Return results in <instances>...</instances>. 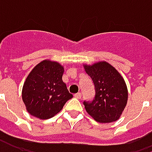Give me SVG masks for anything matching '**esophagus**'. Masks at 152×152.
<instances>
[{"label":"esophagus","instance_id":"1","mask_svg":"<svg viewBox=\"0 0 152 152\" xmlns=\"http://www.w3.org/2000/svg\"><path fill=\"white\" fill-rule=\"evenodd\" d=\"M76 99H80L81 98H82V94L80 93V92H78V93H76V94H75V96H74Z\"/></svg>","mask_w":152,"mask_h":152}]
</instances>
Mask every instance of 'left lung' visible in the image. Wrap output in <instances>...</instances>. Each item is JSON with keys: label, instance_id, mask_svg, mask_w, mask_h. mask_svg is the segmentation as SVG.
Returning a JSON list of instances; mask_svg holds the SVG:
<instances>
[{"label": "left lung", "instance_id": "8db88e82", "mask_svg": "<svg viewBox=\"0 0 152 152\" xmlns=\"http://www.w3.org/2000/svg\"><path fill=\"white\" fill-rule=\"evenodd\" d=\"M84 69L95 87L93 99L83 101L86 112L99 122L117 121L128 101V89L123 77L106 61L84 65Z\"/></svg>", "mask_w": 152, "mask_h": 152}]
</instances>
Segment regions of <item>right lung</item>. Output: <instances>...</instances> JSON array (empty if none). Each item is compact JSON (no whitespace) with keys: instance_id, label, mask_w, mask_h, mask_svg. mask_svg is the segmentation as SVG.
Returning a JSON list of instances; mask_svg holds the SVG:
<instances>
[{"instance_id":"1","label":"right lung","mask_w":152,"mask_h":152,"mask_svg":"<svg viewBox=\"0 0 152 152\" xmlns=\"http://www.w3.org/2000/svg\"><path fill=\"white\" fill-rule=\"evenodd\" d=\"M63 67L55 61H43L27 76L22 98L30 114L41 120L53 117L73 98L62 81Z\"/></svg>"}]
</instances>
